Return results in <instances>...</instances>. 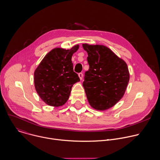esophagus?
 I'll use <instances>...</instances> for the list:
<instances>
[{
  "instance_id": "esophagus-1",
  "label": "esophagus",
  "mask_w": 160,
  "mask_h": 160,
  "mask_svg": "<svg viewBox=\"0 0 160 160\" xmlns=\"http://www.w3.org/2000/svg\"><path fill=\"white\" fill-rule=\"evenodd\" d=\"M78 77H79L80 80H82V78H83V73H78Z\"/></svg>"
}]
</instances>
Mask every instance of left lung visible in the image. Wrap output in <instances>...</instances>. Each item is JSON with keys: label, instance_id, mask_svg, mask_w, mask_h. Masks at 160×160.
Wrapping results in <instances>:
<instances>
[{"label": "left lung", "instance_id": "1", "mask_svg": "<svg viewBox=\"0 0 160 160\" xmlns=\"http://www.w3.org/2000/svg\"><path fill=\"white\" fill-rule=\"evenodd\" d=\"M87 52L89 70L85 73L83 86L91 107L107 110L124 96L130 75L126 63L103 45L82 44Z\"/></svg>", "mask_w": 160, "mask_h": 160}]
</instances>
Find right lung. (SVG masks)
Returning <instances> with one entry per match:
<instances>
[{"instance_id":"obj_1","label":"right lung","mask_w":160,"mask_h":160,"mask_svg":"<svg viewBox=\"0 0 160 160\" xmlns=\"http://www.w3.org/2000/svg\"><path fill=\"white\" fill-rule=\"evenodd\" d=\"M79 48L77 44L70 49L55 48L42 60L34 73L35 89L47 105L60 107L69 98L72 88L80 82L73 72L72 57Z\"/></svg>"}]
</instances>
